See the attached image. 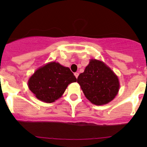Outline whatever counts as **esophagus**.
<instances>
[{
	"label": "esophagus",
	"instance_id": "34e87169",
	"mask_svg": "<svg viewBox=\"0 0 147 147\" xmlns=\"http://www.w3.org/2000/svg\"><path fill=\"white\" fill-rule=\"evenodd\" d=\"M74 75H75V76L76 77V78H78V75H79V73H78V72H75V74H74Z\"/></svg>",
	"mask_w": 147,
	"mask_h": 147
}]
</instances>
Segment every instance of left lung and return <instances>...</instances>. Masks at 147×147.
Masks as SVG:
<instances>
[{
	"mask_svg": "<svg viewBox=\"0 0 147 147\" xmlns=\"http://www.w3.org/2000/svg\"><path fill=\"white\" fill-rule=\"evenodd\" d=\"M77 80L86 98L96 105H106L112 101L120 88L118 78L112 69L96 59L90 60Z\"/></svg>",
	"mask_w": 147,
	"mask_h": 147,
	"instance_id": "8db88e82",
	"label": "left lung"
}]
</instances>
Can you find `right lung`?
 I'll return each instance as SVG.
<instances>
[{"instance_id": "1", "label": "right lung", "mask_w": 147, "mask_h": 147, "mask_svg": "<svg viewBox=\"0 0 147 147\" xmlns=\"http://www.w3.org/2000/svg\"><path fill=\"white\" fill-rule=\"evenodd\" d=\"M76 80L69 68L51 62L35 71L29 80L28 86L38 99L51 103L61 96L69 83Z\"/></svg>"}]
</instances>
